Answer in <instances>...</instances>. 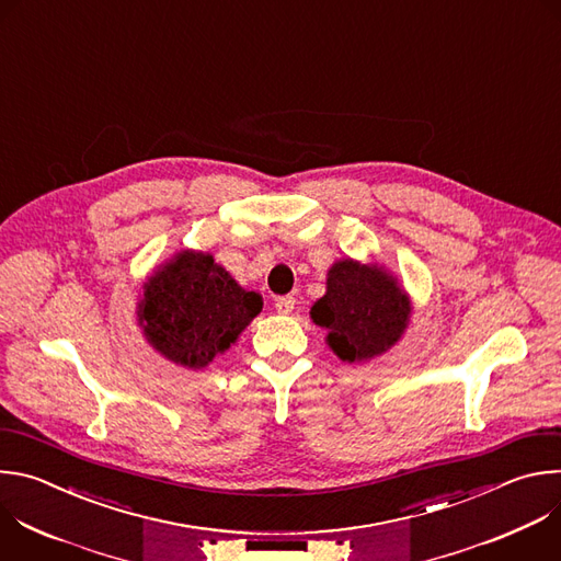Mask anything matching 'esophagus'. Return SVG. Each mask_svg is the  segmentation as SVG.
<instances>
[{
	"instance_id": "1",
	"label": "esophagus",
	"mask_w": 561,
	"mask_h": 561,
	"mask_svg": "<svg viewBox=\"0 0 561 561\" xmlns=\"http://www.w3.org/2000/svg\"><path fill=\"white\" fill-rule=\"evenodd\" d=\"M295 308V297L293 295H284V297H277L275 299V310L279 314H290Z\"/></svg>"
}]
</instances>
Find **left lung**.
<instances>
[{
  "label": "left lung",
  "mask_w": 561,
  "mask_h": 561,
  "mask_svg": "<svg viewBox=\"0 0 561 561\" xmlns=\"http://www.w3.org/2000/svg\"><path fill=\"white\" fill-rule=\"evenodd\" d=\"M413 304L379 262L337 260L327 275V293L310 306V319L324 329L329 348L348 364L388 353L409 329Z\"/></svg>",
  "instance_id": "8db88e82"
}]
</instances>
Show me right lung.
Segmentation results:
<instances>
[{
    "instance_id": "obj_1",
    "label": "right lung",
    "mask_w": 561,
    "mask_h": 561,
    "mask_svg": "<svg viewBox=\"0 0 561 561\" xmlns=\"http://www.w3.org/2000/svg\"><path fill=\"white\" fill-rule=\"evenodd\" d=\"M262 306V295L239 286L210 253L186 249L146 277L137 324L152 351L202 370L239 340Z\"/></svg>"
}]
</instances>
